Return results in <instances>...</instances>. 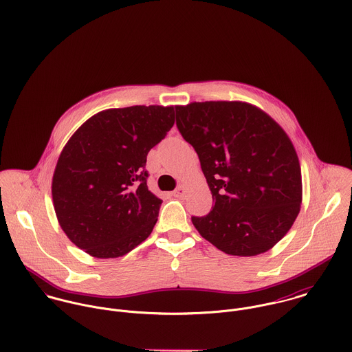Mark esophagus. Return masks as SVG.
<instances>
[{
	"label": "esophagus",
	"mask_w": 352,
	"mask_h": 352,
	"mask_svg": "<svg viewBox=\"0 0 352 352\" xmlns=\"http://www.w3.org/2000/svg\"><path fill=\"white\" fill-rule=\"evenodd\" d=\"M186 192H187V188H186L184 184H182V186H179V187L173 191V197H175V198H183Z\"/></svg>",
	"instance_id": "34e87169"
}]
</instances>
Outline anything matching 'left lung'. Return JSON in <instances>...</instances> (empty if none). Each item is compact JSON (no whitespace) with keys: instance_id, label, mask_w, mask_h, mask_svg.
Returning <instances> with one entry per match:
<instances>
[{"instance_id":"1","label":"left lung","mask_w":352,"mask_h":352,"mask_svg":"<svg viewBox=\"0 0 352 352\" xmlns=\"http://www.w3.org/2000/svg\"><path fill=\"white\" fill-rule=\"evenodd\" d=\"M176 124L214 201L207 215L192 217L199 234L233 256L270 251L301 210V165L286 131L245 101L176 105Z\"/></svg>"}]
</instances>
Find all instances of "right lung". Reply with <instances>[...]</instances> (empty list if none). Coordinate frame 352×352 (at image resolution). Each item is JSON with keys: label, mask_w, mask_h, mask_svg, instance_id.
I'll list each match as a JSON object with an SVG mask.
<instances>
[{"label": "right lung", "mask_w": 352, "mask_h": 352, "mask_svg": "<svg viewBox=\"0 0 352 352\" xmlns=\"http://www.w3.org/2000/svg\"><path fill=\"white\" fill-rule=\"evenodd\" d=\"M175 123L173 107L109 108L84 122L56 161L51 194L67 239L98 258L133 251L162 201L146 186V157Z\"/></svg>", "instance_id": "right-lung-1"}]
</instances>
